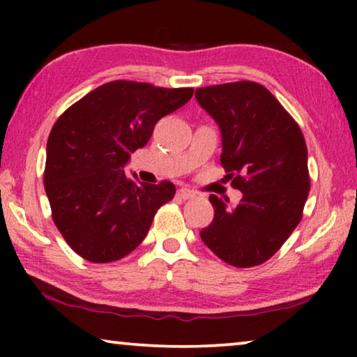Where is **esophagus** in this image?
Here are the masks:
<instances>
[{
	"mask_svg": "<svg viewBox=\"0 0 357 357\" xmlns=\"http://www.w3.org/2000/svg\"><path fill=\"white\" fill-rule=\"evenodd\" d=\"M177 195L182 199H190V198H195L197 197V193L195 192H192V190H188V188H180L178 192H177Z\"/></svg>",
	"mask_w": 357,
	"mask_h": 357,
	"instance_id": "esophagus-1",
	"label": "esophagus"
}]
</instances>
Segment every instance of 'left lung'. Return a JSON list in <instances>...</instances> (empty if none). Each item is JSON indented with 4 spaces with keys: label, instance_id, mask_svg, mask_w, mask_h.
<instances>
[{
    "label": "left lung",
    "instance_id": "left-lung-1",
    "mask_svg": "<svg viewBox=\"0 0 357 357\" xmlns=\"http://www.w3.org/2000/svg\"><path fill=\"white\" fill-rule=\"evenodd\" d=\"M195 97L218 121L221 165L243 195L234 208L209 195L214 219L199 236L229 265H261L289 238L304 213L310 190L304 135L258 82L198 87Z\"/></svg>",
    "mask_w": 357,
    "mask_h": 357
}]
</instances>
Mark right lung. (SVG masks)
<instances>
[{"label":"right lung","mask_w":357,"mask_h":357,"mask_svg":"<svg viewBox=\"0 0 357 357\" xmlns=\"http://www.w3.org/2000/svg\"><path fill=\"white\" fill-rule=\"evenodd\" d=\"M192 87L105 82L58 116L47 141L43 185L68 245L92 263L123 258L144 241L175 185L136 183L123 165L162 116L192 99Z\"/></svg>","instance_id":"add662e5"}]
</instances>
